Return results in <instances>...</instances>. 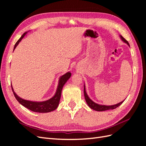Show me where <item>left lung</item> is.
<instances>
[{"label": "left lung", "mask_w": 146, "mask_h": 146, "mask_svg": "<svg viewBox=\"0 0 146 146\" xmlns=\"http://www.w3.org/2000/svg\"><path fill=\"white\" fill-rule=\"evenodd\" d=\"M120 38L121 39V40L124 42L125 43H126L130 47L129 43L128 42V41L126 40L125 39L123 38L121 35H120ZM84 96H85V100L86 102V103L88 104V105L89 106V107L90 108H91L92 110H94L95 111H106V110H113L115 109L117 107H118L119 106H120L124 100H122L121 102H119L117 104L115 105H100L98 104H96V102H94V101H92L90 98L89 96H88L86 91L85 90V85L84 84Z\"/></svg>", "instance_id": "1"}]
</instances>
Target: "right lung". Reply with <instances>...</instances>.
Segmentation results:
<instances>
[{
	"label": "right lung",
	"mask_w": 146,
	"mask_h": 146,
	"mask_svg": "<svg viewBox=\"0 0 146 146\" xmlns=\"http://www.w3.org/2000/svg\"><path fill=\"white\" fill-rule=\"evenodd\" d=\"M28 33V32H25L22 36L19 39V40L16 42L15 44L14 49L13 51L16 48L17 46L19 44V43L21 41L22 39H23L24 37L25 36V35ZM71 76V73L70 72H66L65 74L63 75L60 77L58 86H57L56 90L55 92V95L52 97V98L47 100L46 101H42V102H36V101H30L28 100H25L20 98L19 96H17L15 92L13 90V86L11 85V88L13 92V94L16 98V100L19 102V104L24 107L29 109L30 110L34 112L37 113H48L51 112L52 111H54L58 107V105L60 103V100L61 98V91H62L63 87L64 85V84L67 82L69 80V78Z\"/></svg>",
	"instance_id": "add662e5"
}]
</instances>
